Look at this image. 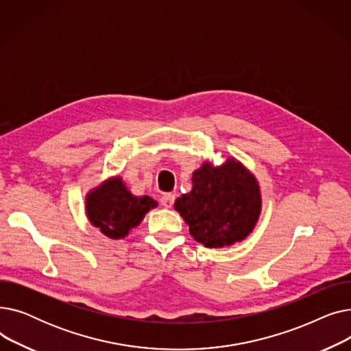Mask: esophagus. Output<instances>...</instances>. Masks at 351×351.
<instances>
[{"label": "esophagus", "instance_id": "34e87169", "mask_svg": "<svg viewBox=\"0 0 351 351\" xmlns=\"http://www.w3.org/2000/svg\"><path fill=\"white\" fill-rule=\"evenodd\" d=\"M173 202H175V195L173 193H165L160 197V204L165 208H172L173 206Z\"/></svg>", "mask_w": 351, "mask_h": 351}]
</instances>
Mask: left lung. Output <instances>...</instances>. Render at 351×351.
<instances>
[{
  "mask_svg": "<svg viewBox=\"0 0 351 351\" xmlns=\"http://www.w3.org/2000/svg\"><path fill=\"white\" fill-rule=\"evenodd\" d=\"M173 208L196 242L210 249L228 247L245 241L259 222L261 186L233 156L219 166L205 160L192 173V191L179 196Z\"/></svg>",
  "mask_w": 351,
  "mask_h": 351,
  "instance_id": "1",
  "label": "left lung"
}]
</instances>
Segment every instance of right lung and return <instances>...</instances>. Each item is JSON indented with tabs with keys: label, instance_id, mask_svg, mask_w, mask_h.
Here are the masks:
<instances>
[{
	"label": "right lung",
	"instance_id": "right-lung-1",
	"mask_svg": "<svg viewBox=\"0 0 351 351\" xmlns=\"http://www.w3.org/2000/svg\"><path fill=\"white\" fill-rule=\"evenodd\" d=\"M156 206L158 202L149 196L132 195L118 175L105 179L85 196L89 223L114 241L126 237Z\"/></svg>",
	"mask_w": 351,
	"mask_h": 351
}]
</instances>
